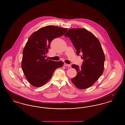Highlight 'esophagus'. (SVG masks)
I'll use <instances>...</instances> for the list:
<instances>
[{"label":"esophagus","instance_id":"34e87169","mask_svg":"<svg viewBox=\"0 0 125 125\" xmlns=\"http://www.w3.org/2000/svg\"><path fill=\"white\" fill-rule=\"evenodd\" d=\"M64 65L65 66H68V67H71V65L69 64H66V63H64Z\"/></svg>","mask_w":125,"mask_h":125}]
</instances>
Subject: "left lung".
Instances as JSON below:
<instances>
[{
  "label": "left lung",
  "mask_w": 125,
  "mask_h": 125,
  "mask_svg": "<svg viewBox=\"0 0 125 125\" xmlns=\"http://www.w3.org/2000/svg\"><path fill=\"white\" fill-rule=\"evenodd\" d=\"M71 40L78 56L83 54L81 67L72 65L77 72L72 79L73 84L80 89L91 86L101 76L104 69L105 56L100 42L92 33L84 29H72L65 35Z\"/></svg>",
  "instance_id": "obj_1"
}]
</instances>
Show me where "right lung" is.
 <instances>
[{
	"label": "right lung",
	"instance_id": "add662e5",
	"mask_svg": "<svg viewBox=\"0 0 125 125\" xmlns=\"http://www.w3.org/2000/svg\"><path fill=\"white\" fill-rule=\"evenodd\" d=\"M67 29L48 26L38 30L30 36L23 51L21 67L28 82L34 86L44 85L52 78L54 71L62 66V61L46 59L51 42L63 36Z\"/></svg>",
	"mask_w": 125,
	"mask_h": 125
}]
</instances>
